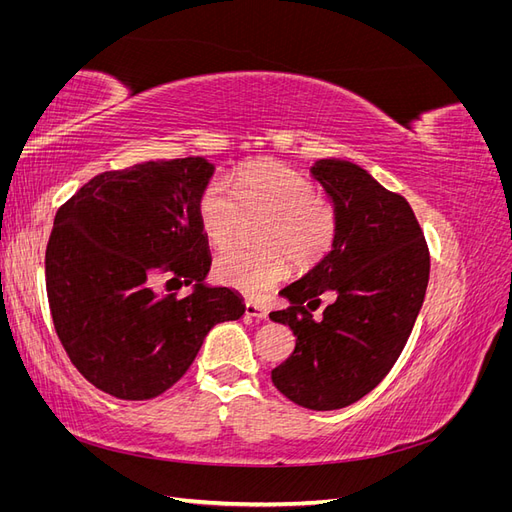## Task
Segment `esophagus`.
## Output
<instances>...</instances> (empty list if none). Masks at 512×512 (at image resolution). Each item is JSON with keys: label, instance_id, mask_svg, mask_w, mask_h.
Listing matches in <instances>:
<instances>
[{"label": "esophagus", "instance_id": "1", "mask_svg": "<svg viewBox=\"0 0 512 512\" xmlns=\"http://www.w3.org/2000/svg\"><path fill=\"white\" fill-rule=\"evenodd\" d=\"M245 316L256 318V320H267V318H269V312H267V307H262V305H258V303L247 301V303H245Z\"/></svg>", "mask_w": 512, "mask_h": 512}]
</instances>
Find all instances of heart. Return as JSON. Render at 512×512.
<instances>
[{
	"mask_svg": "<svg viewBox=\"0 0 512 512\" xmlns=\"http://www.w3.org/2000/svg\"><path fill=\"white\" fill-rule=\"evenodd\" d=\"M198 224L215 250L239 237L247 220H265L256 241L262 250H230L213 260V277L245 297H262L288 275V260L307 269L329 252L335 215L312 179L277 162L241 168L232 190L213 179L198 198Z\"/></svg>",
	"mask_w": 512,
	"mask_h": 512,
	"instance_id": "b5f03b06",
	"label": "heart"
}]
</instances>
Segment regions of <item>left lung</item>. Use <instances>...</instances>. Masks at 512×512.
Instances as JSON below:
<instances>
[{
	"mask_svg": "<svg viewBox=\"0 0 512 512\" xmlns=\"http://www.w3.org/2000/svg\"><path fill=\"white\" fill-rule=\"evenodd\" d=\"M333 203L331 250L280 290L288 309L271 312L297 344L271 371L277 391L309 410L346 408L389 374L404 350L429 282V250L404 196L348 160L309 166ZM334 297L322 321L313 309Z\"/></svg>",
	"mask_w": 512,
	"mask_h": 512,
	"instance_id": "1",
	"label": "left lung"
}]
</instances>
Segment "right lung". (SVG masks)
Returning <instances> with one entry per match:
<instances>
[{
	"instance_id": "add662e5",
	"label": "right lung",
	"mask_w": 512,
	"mask_h": 512,
	"mask_svg": "<svg viewBox=\"0 0 512 512\" xmlns=\"http://www.w3.org/2000/svg\"><path fill=\"white\" fill-rule=\"evenodd\" d=\"M207 158L143 162L96 175L59 207L44 275L51 316L70 361L96 389L151 399L170 389L218 322L239 320V292L209 286V243L198 198ZM166 276L193 290L177 300Z\"/></svg>"
}]
</instances>
